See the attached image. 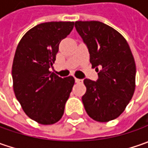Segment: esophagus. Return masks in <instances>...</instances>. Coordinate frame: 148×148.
Here are the masks:
<instances>
[{
    "label": "esophagus",
    "instance_id": "1",
    "mask_svg": "<svg viewBox=\"0 0 148 148\" xmlns=\"http://www.w3.org/2000/svg\"><path fill=\"white\" fill-rule=\"evenodd\" d=\"M75 82H76L77 83H82L83 80H82V79H77V78H75Z\"/></svg>",
    "mask_w": 148,
    "mask_h": 148
}]
</instances>
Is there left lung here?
I'll return each mask as SVG.
<instances>
[{
    "label": "left lung",
    "mask_w": 148,
    "mask_h": 148,
    "mask_svg": "<svg viewBox=\"0 0 148 148\" xmlns=\"http://www.w3.org/2000/svg\"><path fill=\"white\" fill-rule=\"evenodd\" d=\"M75 27L98 72L96 82L84 80L85 110L95 121L113 120L124 111L135 90L136 65L131 49L122 34L102 22L76 21Z\"/></svg>",
    "instance_id": "1"
}]
</instances>
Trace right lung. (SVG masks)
<instances>
[{
    "mask_svg": "<svg viewBox=\"0 0 148 148\" xmlns=\"http://www.w3.org/2000/svg\"><path fill=\"white\" fill-rule=\"evenodd\" d=\"M74 22H47L34 26L17 46L12 65L13 89L23 110L31 119L48 125L59 121L75 83L49 71L58 46Z\"/></svg>",
    "mask_w": 148,
    "mask_h": 148,
    "instance_id": "1",
    "label": "right lung"
}]
</instances>
